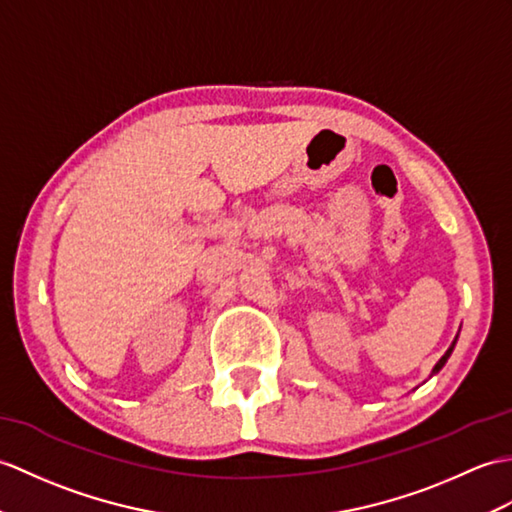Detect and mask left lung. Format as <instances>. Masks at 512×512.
Returning a JSON list of instances; mask_svg holds the SVG:
<instances>
[{
    "label": "left lung",
    "mask_w": 512,
    "mask_h": 512,
    "mask_svg": "<svg viewBox=\"0 0 512 512\" xmlns=\"http://www.w3.org/2000/svg\"><path fill=\"white\" fill-rule=\"evenodd\" d=\"M454 344H456V340H454V342H451V347L447 349V353L443 355V358H441V360H438V364L434 366V373H438V371H441V368L445 366V362H447V358H449V355H451V351H454Z\"/></svg>",
    "instance_id": "8db88e82"
}]
</instances>
